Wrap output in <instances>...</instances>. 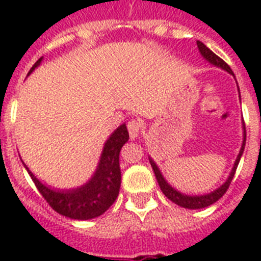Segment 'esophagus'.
I'll use <instances>...</instances> for the list:
<instances>
[{"instance_id":"obj_1","label":"esophagus","mask_w":261,"mask_h":261,"mask_svg":"<svg viewBox=\"0 0 261 261\" xmlns=\"http://www.w3.org/2000/svg\"><path fill=\"white\" fill-rule=\"evenodd\" d=\"M127 130H128V134H130L131 139H135L141 133V123L138 120H130L127 123Z\"/></svg>"}]
</instances>
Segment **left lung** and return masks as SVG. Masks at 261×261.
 <instances>
[{
	"label": "left lung",
	"mask_w": 261,
	"mask_h": 261,
	"mask_svg": "<svg viewBox=\"0 0 261 261\" xmlns=\"http://www.w3.org/2000/svg\"><path fill=\"white\" fill-rule=\"evenodd\" d=\"M196 44H198L199 53H200V55H202L203 58L206 59L207 62L211 63V65H214V66H217V67H221V69H223V70H226L227 73L233 74V71H231V69L229 67V65H227L225 61H222V59L219 58L218 55H215L214 53H213V51H211L210 48H208V47L204 44V43L199 42L198 40V42H196ZM243 130H244L243 145H241V149H240L239 155H237V159H236L234 165H233V168H231V171H230V173H229V176H227L226 181L223 182L222 186H219L217 190L213 191V192H208V194L186 195V194H182V192H180V191H177L176 188H173V187H172L171 184L167 181V180H165V177H164L163 173H161V171H160L159 165L154 163V160L151 159V157H149V161H150V165H151V168H153V171H154L155 178H157V181H159V186H160V188H161V191H163V194L165 195V196H167L169 200H172L173 203H176L177 206L184 207V208H190V210L204 208V207L211 206L213 203H215L217 200H219V199L223 196V194H225V192L227 191L229 186H230L231 180H233V176H234V173H236V169H237V165H239L240 160H241V155H243V153H244V149H245L247 133H245V124H244V120H243Z\"/></svg>",
	"instance_id": "obj_1"
}]
</instances>
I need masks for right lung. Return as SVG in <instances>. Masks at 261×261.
Returning <instances> with one entry per match:
<instances>
[{
  "label": "right lung",
  "mask_w": 261,
  "mask_h": 261,
  "mask_svg": "<svg viewBox=\"0 0 261 261\" xmlns=\"http://www.w3.org/2000/svg\"><path fill=\"white\" fill-rule=\"evenodd\" d=\"M42 61L43 58L36 61V63L28 71V75L36 67L40 66ZM127 141H128V131L126 124L123 123L108 137L104 143L93 176L85 184L70 190H58L54 187L47 186L30 171V168L25 164H22L27 172L30 173L31 178L34 180L39 192L57 213L65 215L67 218L87 221L104 214L118 198L120 181H122L119 154Z\"/></svg>",
  "instance_id": "add662e5"
}]
</instances>
